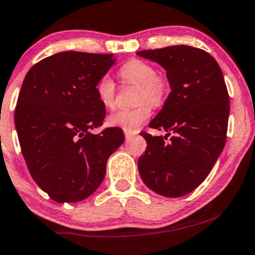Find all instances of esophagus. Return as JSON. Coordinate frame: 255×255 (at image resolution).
Here are the masks:
<instances>
[{"mask_svg": "<svg viewBox=\"0 0 255 255\" xmlns=\"http://www.w3.org/2000/svg\"><path fill=\"white\" fill-rule=\"evenodd\" d=\"M135 135H136V132H128V131H125V137H127V139L132 138Z\"/></svg>", "mask_w": 255, "mask_h": 255, "instance_id": "1", "label": "esophagus"}]
</instances>
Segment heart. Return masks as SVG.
Listing matches in <instances>:
<instances>
[{
  "mask_svg": "<svg viewBox=\"0 0 255 255\" xmlns=\"http://www.w3.org/2000/svg\"><path fill=\"white\" fill-rule=\"evenodd\" d=\"M120 75L127 83L138 85L137 102L142 103L137 108L125 109L112 114L107 124L112 128H119L128 132H136L138 128L148 119L150 108L146 102L158 106L163 102L166 94V84L157 70L148 63L131 59L120 69ZM96 94L101 105L112 109L116 106V84L109 75H103L96 85Z\"/></svg>",
  "mask_w": 255,
  "mask_h": 255,
  "instance_id": "obj_1",
  "label": "heart"
}]
</instances>
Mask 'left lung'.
I'll use <instances>...</instances> for the list:
<instances>
[{
	"label": "left lung",
	"mask_w": 255,
	"mask_h": 255,
	"mask_svg": "<svg viewBox=\"0 0 255 255\" xmlns=\"http://www.w3.org/2000/svg\"><path fill=\"white\" fill-rule=\"evenodd\" d=\"M137 56L163 67L171 89L149 123L166 135L141 132L147 148L138 158V172L153 192L185 196L204 181L225 146L230 100L223 72L208 52L191 46L139 51Z\"/></svg>",
	"instance_id": "obj_1"
}]
</instances>
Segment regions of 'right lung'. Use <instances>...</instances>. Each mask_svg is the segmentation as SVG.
<instances>
[{
	"label": "right lung",
	"mask_w": 255,
	"mask_h": 255,
	"mask_svg": "<svg viewBox=\"0 0 255 255\" xmlns=\"http://www.w3.org/2000/svg\"><path fill=\"white\" fill-rule=\"evenodd\" d=\"M116 62L113 54L61 52L36 63L21 85L14 114L21 153L34 181L58 203L91 196L124 142L119 128L91 132L106 117L96 85Z\"/></svg>",
	"instance_id": "1"
}]
</instances>
